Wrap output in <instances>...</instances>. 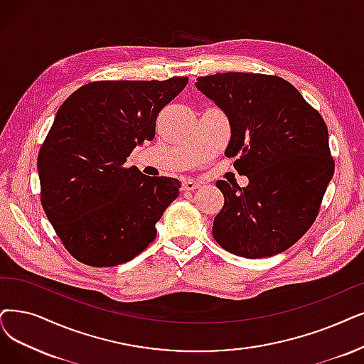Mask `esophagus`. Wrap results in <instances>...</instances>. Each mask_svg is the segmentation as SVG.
Returning a JSON list of instances; mask_svg holds the SVG:
<instances>
[{"instance_id": "34e87169", "label": "esophagus", "mask_w": 364, "mask_h": 364, "mask_svg": "<svg viewBox=\"0 0 364 364\" xmlns=\"http://www.w3.org/2000/svg\"><path fill=\"white\" fill-rule=\"evenodd\" d=\"M197 188H200V182H198V181L186 179V181L183 182V190H185V191H194V190H197Z\"/></svg>"}]
</instances>
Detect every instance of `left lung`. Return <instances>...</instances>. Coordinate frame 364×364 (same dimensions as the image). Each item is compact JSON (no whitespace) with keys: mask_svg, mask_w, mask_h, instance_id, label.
Instances as JSON below:
<instances>
[{"mask_svg":"<svg viewBox=\"0 0 364 364\" xmlns=\"http://www.w3.org/2000/svg\"><path fill=\"white\" fill-rule=\"evenodd\" d=\"M196 86L225 113V156H237L235 168L250 179L243 188L216 182L224 206L213 239L245 258L284 252L314 224L333 178L324 119L278 76L216 73Z\"/></svg>","mask_w":364,"mask_h":364,"instance_id":"left-lung-1","label":"left lung"}]
</instances>
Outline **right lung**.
I'll return each instance as SVG.
<instances>
[{
	"label": "right lung",
	"mask_w": 364,
	"mask_h": 364,
	"mask_svg": "<svg viewBox=\"0 0 364 364\" xmlns=\"http://www.w3.org/2000/svg\"><path fill=\"white\" fill-rule=\"evenodd\" d=\"M186 83L188 77L92 82L58 109L37 159L40 198L80 263L118 266L155 239V224L178 198L181 182L144 176L124 163L154 139L158 113Z\"/></svg>",
	"instance_id": "right-lung-1"
}]
</instances>
